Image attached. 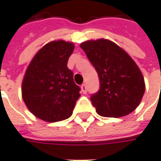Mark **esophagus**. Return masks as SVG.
Here are the masks:
<instances>
[{
	"instance_id": "obj_1",
	"label": "esophagus",
	"mask_w": 161,
	"mask_h": 161,
	"mask_svg": "<svg viewBox=\"0 0 161 161\" xmlns=\"http://www.w3.org/2000/svg\"><path fill=\"white\" fill-rule=\"evenodd\" d=\"M81 91L83 92V94H86V93H87V86H86V84H82V85H81Z\"/></svg>"
}]
</instances>
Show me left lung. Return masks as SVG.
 Wrapping results in <instances>:
<instances>
[{"mask_svg": "<svg viewBox=\"0 0 161 161\" xmlns=\"http://www.w3.org/2000/svg\"><path fill=\"white\" fill-rule=\"evenodd\" d=\"M80 48L99 77V91L90 98L96 112L106 117H120L136 109L146 85L141 71L129 54L103 38L83 42Z\"/></svg>", "mask_w": 161, "mask_h": 161, "instance_id": "1", "label": "left lung"}]
</instances>
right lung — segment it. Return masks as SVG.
Segmentation results:
<instances>
[{
  "label": "right lung",
  "instance_id": "add662e5",
  "mask_svg": "<svg viewBox=\"0 0 161 161\" xmlns=\"http://www.w3.org/2000/svg\"><path fill=\"white\" fill-rule=\"evenodd\" d=\"M74 45L52 41L36 53L25 72L22 96L29 110L42 120L54 123L72 116L80 88L67 67Z\"/></svg>",
  "mask_w": 161,
  "mask_h": 161
}]
</instances>
